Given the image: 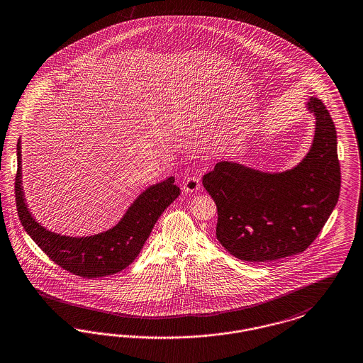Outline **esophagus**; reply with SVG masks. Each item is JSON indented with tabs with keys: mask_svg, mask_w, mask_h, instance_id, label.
<instances>
[{
	"mask_svg": "<svg viewBox=\"0 0 363 363\" xmlns=\"http://www.w3.org/2000/svg\"><path fill=\"white\" fill-rule=\"evenodd\" d=\"M201 188V184H200V179L197 177H188L185 181H184V185L182 189L188 193H193V191H197L199 189Z\"/></svg>",
	"mask_w": 363,
	"mask_h": 363,
	"instance_id": "esophagus-1",
	"label": "esophagus"
}]
</instances>
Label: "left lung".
Returning a JSON list of instances; mask_svg holds the SVG:
<instances>
[{
	"label": "left lung",
	"mask_w": 363,
	"mask_h": 363,
	"mask_svg": "<svg viewBox=\"0 0 363 363\" xmlns=\"http://www.w3.org/2000/svg\"><path fill=\"white\" fill-rule=\"evenodd\" d=\"M306 105L316 130L296 167L263 173L223 160L203 177L218 206L216 238L235 258L257 263L303 252L334 211L340 191L334 121L319 99Z\"/></svg>",
	"instance_id": "8db88e82"
}]
</instances>
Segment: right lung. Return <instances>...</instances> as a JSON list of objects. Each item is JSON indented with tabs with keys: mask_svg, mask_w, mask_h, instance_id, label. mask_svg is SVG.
I'll list each match as a JSON object with an SVG mask.
<instances>
[{
	"mask_svg": "<svg viewBox=\"0 0 363 363\" xmlns=\"http://www.w3.org/2000/svg\"><path fill=\"white\" fill-rule=\"evenodd\" d=\"M17 142L16 206L18 218L33 242L62 269L84 278L116 274L130 266L143 248L157 220L179 196L174 177L155 184L133 201L125 215L106 233L73 238L51 233L29 213L21 186V145Z\"/></svg>",
	"mask_w": 363,
	"mask_h": 363,
	"instance_id": "add662e5",
	"label": "right lung"
}]
</instances>
